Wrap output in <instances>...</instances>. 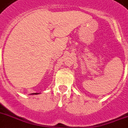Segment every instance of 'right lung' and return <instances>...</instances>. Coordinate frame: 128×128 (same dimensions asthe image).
Here are the masks:
<instances>
[{
    "mask_svg": "<svg viewBox=\"0 0 128 128\" xmlns=\"http://www.w3.org/2000/svg\"><path fill=\"white\" fill-rule=\"evenodd\" d=\"M33 94V95H36V94H38V93H33V94Z\"/></svg>",
    "mask_w": 128,
    "mask_h": 128,
    "instance_id": "add662e5",
    "label": "right lung"
}]
</instances>
